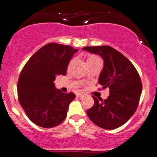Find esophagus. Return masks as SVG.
<instances>
[{"mask_svg":"<svg viewBox=\"0 0 157 157\" xmlns=\"http://www.w3.org/2000/svg\"><path fill=\"white\" fill-rule=\"evenodd\" d=\"M77 97H78V98H83V97H84V93H77Z\"/></svg>","mask_w":157,"mask_h":157,"instance_id":"esophagus-1","label":"esophagus"}]
</instances>
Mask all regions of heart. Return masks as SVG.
<instances>
[{
	"instance_id": "1",
	"label": "heart",
	"mask_w": 157,
	"mask_h": 157,
	"mask_svg": "<svg viewBox=\"0 0 157 157\" xmlns=\"http://www.w3.org/2000/svg\"><path fill=\"white\" fill-rule=\"evenodd\" d=\"M94 58H97V57H95V56H91V57H90L89 59H94Z\"/></svg>"
}]
</instances>
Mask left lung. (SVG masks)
Instances as JSON below:
<instances>
[{"label":"left lung","instance_id":"8db88e82","mask_svg":"<svg viewBox=\"0 0 157 157\" xmlns=\"http://www.w3.org/2000/svg\"><path fill=\"white\" fill-rule=\"evenodd\" d=\"M83 50L102 58L104 65L98 83L103 89L109 88V95L104 101L93 97L94 104L87 110V116L101 128H119L137 109L142 91L139 74L133 64L112 47H84Z\"/></svg>","mask_w":157,"mask_h":157}]
</instances>
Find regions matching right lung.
<instances>
[{
    "mask_svg": "<svg viewBox=\"0 0 157 157\" xmlns=\"http://www.w3.org/2000/svg\"><path fill=\"white\" fill-rule=\"evenodd\" d=\"M68 45L50 43L31 56L19 76L17 91L20 105L33 123L50 128L66 119L75 94L56 88L57 75H66L67 66L77 52Z\"/></svg>",
    "mask_w": 157,
    "mask_h": 157,
    "instance_id": "add662e5",
    "label": "right lung"
}]
</instances>
